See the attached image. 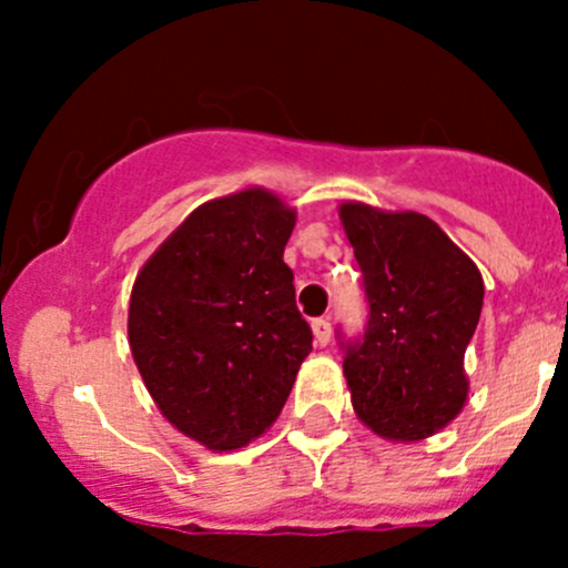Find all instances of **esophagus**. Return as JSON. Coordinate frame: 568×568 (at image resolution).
I'll use <instances>...</instances> for the list:
<instances>
[{
	"instance_id": "esophagus-1",
	"label": "esophagus",
	"mask_w": 568,
	"mask_h": 568,
	"mask_svg": "<svg viewBox=\"0 0 568 568\" xmlns=\"http://www.w3.org/2000/svg\"><path fill=\"white\" fill-rule=\"evenodd\" d=\"M313 337H316V346H326V343H329V337H332L329 318L313 321Z\"/></svg>"
}]
</instances>
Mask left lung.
I'll use <instances>...</instances> for the list:
<instances>
[{
	"label": "left lung",
	"mask_w": 568,
	"mask_h": 568,
	"mask_svg": "<svg viewBox=\"0 0 568 568\" xmlns=\"http://www.w3.org/2000/svg\"><path fill=\"white\" fill-rule=\"evenodd\" d=\"M337 214L371 307L363 343H348L343 359L354 412L382 439L420 443L467 404L464 352L484 307V277L426 214L357 200Z\"/></svg>",
	"instance_id": "obj_1"
}]
</instances>
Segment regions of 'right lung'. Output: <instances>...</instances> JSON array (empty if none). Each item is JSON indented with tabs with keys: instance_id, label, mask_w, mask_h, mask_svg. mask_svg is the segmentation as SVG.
<instances>
[{
	"instance_id": "add662e5",
	"label": "right lung",
	"mask_w": 568,
	"mask_h": 568,
	"mask_svg": "<svg viewBox=\"0 0 568 568\" xmlns=\"http://www.w3.org/2000/svg\"><path fill=\"white\" fill-rule=\"evenodd\" d=\"M296 209L263 186L197 205L140 268L129 346L168 423L214 454L261 437L313 332L283 252Z\"/></svg>"
}]
</instances>
